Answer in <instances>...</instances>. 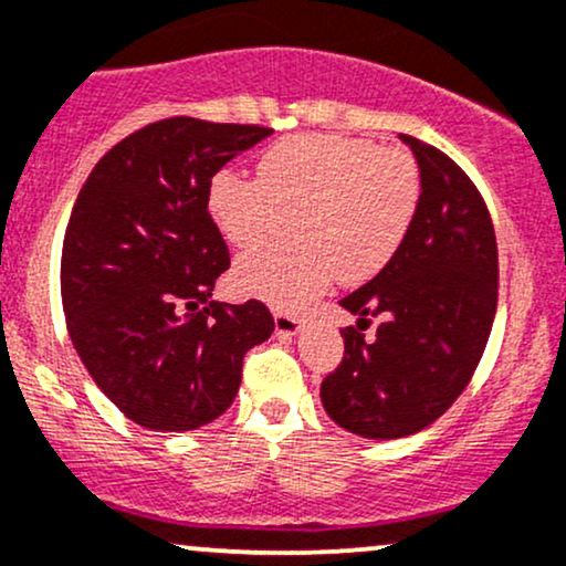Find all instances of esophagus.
Wrapping results in <instances>:
<instances>
[{
    "label": "esophagus",
    "mask_w": 566,
    "mask_h": 566,
    "mask_svg": "<svg viewBox=\"0 0 566 566\" xmlns=\"http://www.w3.org/2000/svg\"><path fill=\"white\" fill-rule=\"evenodd\" d=\"M274 324L279 335H297L301 332V316H292V313H276Z\"/></svg>",
    "instance_id": "esophagus-1"
}]
</instances>
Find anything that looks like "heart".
I'll return each instance as SVG.
<instances>
[{
	"label": "heart",
	"instance_id": "b5f03b06",
	"mask_svg": "<svg viewBox=\"0 0 566 566\" xmlns=\"http://www.w3.org/2000/svg\"><path fill=\"white\" fill-rule=\"evenodd\" d=\"M421 200L411 153L348 134H292L258 160V179L221 171L208 206L218 229L240 250L290 231L301 240L242 258L237 287L276 308H297L332 279L360 284L392 261Z\"/></svg>",
	"mask_w": 566,
	"mask_h": 566
}]
</instances>
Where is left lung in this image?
Returning <instances> with one entry per match:
<instances>
[{"mask_svg":"<svg viewBox=\"0 0 566 566\" xmlns=\"http://www.w3.org/2000/svg\"><path fill=\"white\" fill-rule=\"evenodd\" d=\"M400 139L421 171L417 218L392 261L339 301L360 318L343 329L345 356L322 382L326 413L369 440L424 430L455 403L499 305V244L480 189L438 147Z\"/></svg>","mask_w":566,"mask_h":566,"instance_id":"obj_1","label":"left lung"}]
</instances>
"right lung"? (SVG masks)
<instances>
[{"label":"right lung","mask_w":566,"mask_h":566,"mask_svg":"<svg viewBox=\"0 0 566 566\" xmlns=\"http://www.w3.org/2000/svg\"><path fill=\"white\" fill-rule=\"evenodd\" d=\"M265 126L179 115L102 155L67 221L60 292L73 348L107 398L147 430L187 432L231 406L242 360L274 332L261 301H210L231 255L210 181Z\"/></svg>","instance_id":"right-lung-1"}]
</instances>
